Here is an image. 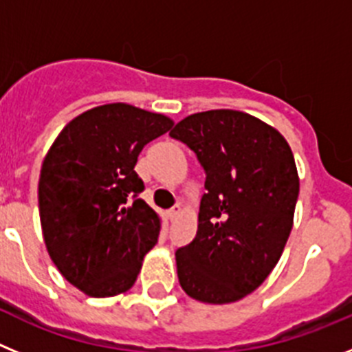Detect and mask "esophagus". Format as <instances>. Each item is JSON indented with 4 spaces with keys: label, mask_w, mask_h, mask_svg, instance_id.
<instances>
[{
    "label": "esophagus",
    "mask_w": 352,
    "mask_h": 352,
    "mask_svg": "<svg viewBox=\"0 0 352 352\" xmlns=\"http://www.w3.org/2000/svg\"><path fill=\"white\" fill-rule=\"evenodd\" d=\"M179 213H182V204H176V206H173L169 210V219L174 220V219H178Z\"/></svg>",
    "instance_id": "obj_1"
}]
</instances>
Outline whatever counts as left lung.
<instances>
[{
	"mask_svg": "<svg viewBox=\"0 0 352 352\" xmlns=\"http://www.w3.org/2000/svg\"><path fill=\"white\" fill-rule=\"evenodd\" d=\"M169 135L206 170L197 234L176 252L179 285L203 303H234L266 280L291 234L300 194L291 146L232 109L190 114Z\"/></svg>",
	"mask_w": 352,
	"mask_h": 352,
	"instance_id": "8db88e82",
	"label": "left lung"
}]
</instances>
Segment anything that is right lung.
<instances>
[{
  "mask_svg": "<svg viewBox=\"0 0 352 352\" xmlns=\"http://www.w3.org/2000/svg\"><path fill=\"white\" fill-rule=\"evenodd\" d=\"M174 121L135 105L105 104L67 123L42 162L38 210L49 256L93 298L126 292L157 243L162 220L139 199L133 170L146 144Z\"/></svg>",
  "mask_w": 352,
  "mask_h": 352,
  "instance_id": "1",
  "label": "right lung"
}]
</instances>
